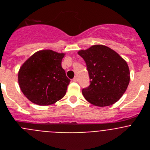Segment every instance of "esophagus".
<instances>
[{"mask_svg": "<svg viewBox=\"0 0 150 150\" xmlns=\"http://www.w3.org/2000/svg\"><path fill=\"white\" fill-rule=\"evenodd\" d=\"M74 82H77L78 81V77L77 76H75V77L74 78V79H73Z\"/></svg>", "mask_w": 150, "mask_h": 150, "instance_id": "obj_1", "label": "esophagus"}]
</instances>
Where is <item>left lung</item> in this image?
<instances>
[{"instance_id": "obj_1", "label": "left lung", "mask_w": 150, "mask_h": 150, "mask_svg": "<svg viewBox=\"0 0 150 150\" xmlns=\"http://www.w3.org/2000/svg\"><path fill=\"white\" fill-rule=\"evenodd\" d=\"M78 55L87 66L90 86L83 88L85 99L100 107L112 105L120 100L130 81L128 64L112 49L104 45H94Z\"/></svg>"}]
</instances>
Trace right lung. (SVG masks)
Listing matches in <instances>:
<instances>
[{
    "label": "right lung",
    "instance_id": "obj_1",
    "mask_svg": "<svg viewBox=\"0 0 150 150\" xmlns=\"http://www.w3.org/2000/svg\"><path fill=\"white\" fill-rule=\"evenodd\" d=\"M64 55L51 50H40L21 66L18 74V85L30 101L48 106L65 95L71 80L62 67Z\"/></svg>",
    "mask_w": 150,
    "mask_h": 150
}]
</instances>
